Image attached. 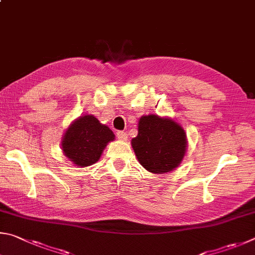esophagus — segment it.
Here are the masks:
<instances>
[{"mask_svg":"<svg viewBox=\"0 0 255 255\" xmlns=\"http://www.w3.org/2000/svg\"><path fill=\"white\" fill-rule=\"evenodd\" d=\"M116 135H118L119 139L122 140V141L128 140V134L124 131H118V132H116Z\"/></svg>","mask_w":255,"mask_h":255,"instance_id":"1","label":"esophagus"}]
</instances>
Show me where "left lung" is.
<instances>
[{"mask_svg":"<svg viewBox=\"0 0 255 255\" xmlns=\"http://www.w3.org/2000/svg\"><path fill=\"white\" fill-rule=\"evenodd\" d=\"M185 131L179 124L158 115L142 116L132 148L146 170L163 173L179 166L186 152Z\"/></svg>","mask_w":255,"mask_h":255,"instance_id":"1","label":"left lung"}]
</instances>
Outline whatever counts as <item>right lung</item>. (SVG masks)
<instances>
[{
	"mask_svg": "<svg viewBox=\"0 0 255 255\" xmlns=\"http://www.w3.org/2000/svg\"><path fill=\"white\" fill-rule=\"evenodd\" d=\"M114 133L95 116L85 115L70 125L62 140V150L76 166L87 167L98 161Z\"/></svg>",
	"mask_w": 255,
	"mask_h": 255,
	"instance_id": "right-lung-1",
	"label": "right lung"
}]
</instances>
